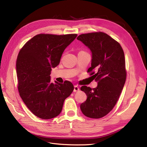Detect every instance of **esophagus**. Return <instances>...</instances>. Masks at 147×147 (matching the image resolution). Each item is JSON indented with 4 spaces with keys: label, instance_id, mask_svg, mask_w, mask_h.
<instances>
[{
    "label": "esophagus",
    "instance_id": "1",
    "mask_svg": "<svg viewBox=\"0 0 147 147\" xmlns=\"http://www.w3.org/2000/svg\"><path fill=\"white\" fill-rule=\"evenodd\" d=\"M80 90L79 87L77 85H75L74 86V92H78Z\"/></svg>",
    "mask_w": 147,
    "mask_h": 147
}]
</instances>
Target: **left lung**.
Returning a JSON list of instances; mask_svg holds the SVG:
<instances>
[{"label":"left lung","mask_w":147,"mask_h":147,"mask_svg":"<svg viewBox=\"0 0 147 147\" xmlns=\"http://www.w3.org/2000/svg\"><path fill=\"white\" fill-rule=\"evenodd\" d=\"M77 40L92 53L91 67L88 72L97 82L95 88L81 87L87 99L80 105V109L87 117L100 118L113 109L125 83L124 51L118 42L102 32L83 34Z\"/></svg>","instance_id":"1"}]
</instances>
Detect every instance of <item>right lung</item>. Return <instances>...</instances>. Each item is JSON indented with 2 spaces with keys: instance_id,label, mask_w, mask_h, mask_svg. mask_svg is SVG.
<instances>
[{
  "instance_id": "right-lung-1",
  "label": "right lung",
  "mask_w": 147,
  "mask_h": 147,
  "mask_svg": "<svg viewBox=\"0 0 147 147\" xmlns=\"http://www.w3.org/2000/svg\"><path fill=\"white\" fill-rule=\"evenodd\" d=\"M77 34H40L26 42L16 60L18 91L27 107L35 116L45 119L59 115L65 99L74 91L69 81L51 82V68L60 63L65 49Z\"/></svg>"
}]
</instances>
